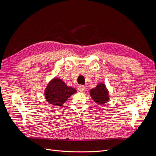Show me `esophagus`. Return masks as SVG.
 <instances>
[{"mask_svg":"<svg viewBox=\"0 0 156 156\" xmlns=\"http://www.w3.org/2000/svg\"><path fill=\"white\" fill-rule=\"evenodd\" d=\"M85 89V87L84 86V85H79L78 87V91H79L80 92H83V91H84Z\"/></svg>","mask_w":156,"mask_h":156,"instance_id":"esophagus-1","label":"esophagus"}]
</instances>
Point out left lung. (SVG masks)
<instances>
[{"label": "left lung", "instance_id": "8db88e82", "mask_svg": "<svg viewBox=\"0 0 156 156\" xmlns=\"http://www.w3.org/2000/svg\"><path fill=\"white\" fill-rule=\"evenodd\" d=\"M108 91L105 87V85L101 83L97 85L90 91V95L95 102L98 104H103L108 102L109 100Z\"/></svg>", "mask_w": 156, "mask_h": 156}]
</instances>
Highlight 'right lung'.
I'll list each match as a JSON object with an SVG mask.
<instances>
[{"mask_svg":"<svg viewBox=\"0 0 156 156\" xmlns=\"http://www.w3.org/2000/svg\"><path fill=\"white\" fill-rule=\"evenodd\" d=\"M76 92L73 87H68L61 79L55 78L48 84L44 91L45 99L54 106H62L72 94Z\"/></svg>","mask_w":156,"mask_h":156,"instance_id":"add662e5","label":"right lung"}]
</instances>
